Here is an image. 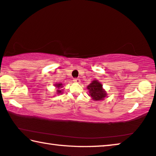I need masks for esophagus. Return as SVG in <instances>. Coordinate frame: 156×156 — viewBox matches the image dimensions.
<instances>
[{
  "mask_svg": "<svg viewBox=\"0 0 156 156\" xmlns=\"http://www.w3.org/2000/svg\"><path fill=\"white\" fill-rule=\"evenodd\" d=\"M73 81L75 83H80V80L79 78H74L73 79Z\"/></svg>",
  "mask_w": 156,
  "mask_h": 156,
  "instance_id": "34e87169",
  "label": "esophagus"
}]
</instances>
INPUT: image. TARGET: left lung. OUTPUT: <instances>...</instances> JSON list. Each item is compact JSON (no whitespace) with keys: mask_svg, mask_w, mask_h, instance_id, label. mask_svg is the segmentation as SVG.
Instances as JSON below:
<instances>
[{"mask_svg":"<svg viewBox=\"0 0 156 156\" xmlns=\"http://www.w3.org/2000/svg\"><path fill=\"white\" fill-rule=\"evenodd\" d=\"M87 89L89 90L90 96L94 101H99L104 99L106 96V93L102 89V85L97 80H94L87 86Z\"/></svg>","mask_w":156,"mask_h":156,"instance_id":"8db88e82","label":"left lung"}]
</instances>
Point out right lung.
Segmentation results:
<instances>
[{
    "mask_svg": "<svg viewBox=\"0 0 156 156\" xmlns=\"http://www.w3.org/2000/svg\"><path fill=\"white\" fill-rule=\"evenodd\" d=\"M55 86H57V87H62V84H58V83H57V84H56V85H55ZM57 92H59V93L61 92V91H60V90H58Z\"/></svg>",
    "mask_w": 156,
    "mask_h": 156,
    "instance_id": "1",
    "label": "right lung"
}]
</instances>
